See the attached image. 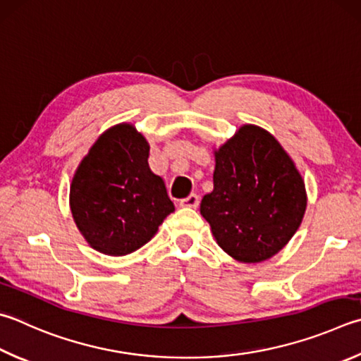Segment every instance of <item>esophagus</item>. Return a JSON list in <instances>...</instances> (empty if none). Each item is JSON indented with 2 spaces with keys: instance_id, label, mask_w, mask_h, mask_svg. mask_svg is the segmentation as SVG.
Here are the masks:
<instances>
[{
  "instance_id": "1",
  "label": "esophagus",
  "mask_w": 361,
  "mask_h": 361,
  "mask_svg": "<svg viewBox=\"0 0 361 361\" xmlns=\"http://www.w3.org/2000/svg\"><path fill=\"white\" fill-rule=\"evenodd\" d=\"M199 202H200L199 195H197V194H191V195H188L186 199L180 200V207H185V208H197V207H199Z\"/></svg>"
}]
</instances>
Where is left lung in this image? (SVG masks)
Segmentation results:
<instances>
[{"mask_svg":"<svg viewBox=\"0 0 361 361\" xmlns=\"http://www.w3.org/2000/svg\"><path fill=\"white\" fill-rule=\"evenodd\" d=\"M213 191L200 214L216 243L241 264L278 254L298 231L306 188L293 159L267 129L243 124L214 149Z\"/></svg>","mask_w":361,"mask_h":361,"instance_id":"left-lung-1","label":"left lung"}]
</instances>
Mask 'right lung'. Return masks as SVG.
Masks as SVG:
<instances>
[{
    "label": "right lung",
    "mask_w": 361,
    "mask_h": 361,
    "mask_svg": "<svg viewBox=\"0 0 361 361\" xmlns=\"http://www.w3.org/2000/svg\"><path fill=\"white\" fill-rule=\"evenodd\" d=\"M149 143L134 124L97 137L72 176L69 207L87 243L106 255H128L152 240L175 212L166 185L148 166Z\"/></svg>",
    "instance_id": "1"
}]
</instances>
